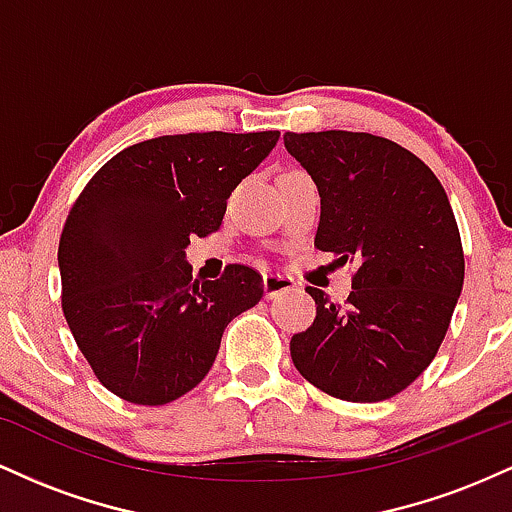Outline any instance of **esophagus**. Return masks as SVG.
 <instances>
[{
    "instance_id": "1",
    "label": "esophagus",
    "mask_w": 512,
    "mask_h": 512,
    "mask_svg": "<svg viewBox=\"0 0 512 512\" xmlns=\"http://www.w3.org/2000/svg\"><path fill=\"white\" fill-rule=\"evenodd\" d=\"M262 284H264V296H267V298H276V296H281V293L293 291V286H296V281H293L291 276L267 272V274L262 276Z\"/></svg>"
}]
</instances>
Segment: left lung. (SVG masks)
I'll use <instances>...</instances> for the list:
<instances>
[{
  "label": "left lung",
  "instance_id": "1",
  "mask_svg": "<svg viewBox=\"0 0 512 512\" xmlns=\"http://www.w3.org/2000/svg\"><path fill=\"white\" fill-rule=\"evenodd\" d=\"M286 151L320 190L315 248L354 267L334 303L308 286L315 320L293 334V366L344 402H383L428 368L464 281L455 214L421 158L368 132H286Z\"/></svg>",
  "mask_w": 512,
  "mask_h": 512
}]
</instances>
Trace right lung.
Here are the masks:
<instances>
[{
  "label": "right lung",
  "instance_id": "add662e5",
  "mask_svg": "<svg viewBox=\"0 0 512 512\" xmlns=\"http://www.w3.org/2000/svg\"><path fill=\"white\" fill-rule=\"evenodd\" d=\"M279 132H190L146 139L86 182L64 221L62 313L98 383L158 407L204 380L233 317L260 303L248 264L192 279L185 248L219 231L226 199Z\"/></svg>",
  "mask_w": 512,
  "mask_h": 512
}]
</instances>
